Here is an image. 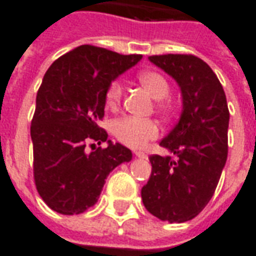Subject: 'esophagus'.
Listing matches in <instances>:
<instances>
[{
  "mask_svg": "<svg viewBox=\"0 0 256 256\" xmlns=\"http://www.w3.org/2000/svg\"><path fill=\"white\" fill-rule=\"evenodd\" d=\"M134 155L140 158V159H146V154L142 152V150H134Z\"/></svg>",
  "mask_w": 256,
  "mask_h": 256,
  "instance_id": "esophagus-1",
  "label": "esophagus"
}]
</instances>
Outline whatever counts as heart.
<instances>
[{"mask_svg":"<svg viewBox=\"0 0 256 256\" xmlns=\"http://www.w3.org/2000/svg\"><path fill=\"white\" fill-rule=\"evenodd\" d=\"M140 84L150 92V94L159 100L158 106L162 111L168 110L166 98L170 93V84L162 74L156 71H144L138 75ZM123 97V84L120 80H115L110 84L106 90V102L110 108H116ZM112 132L122 144L130 148H141L150 142V140L158 138L159 136V126L155 120L150 119H138V118L126 116L120 118L114 122Z\"/></svg>","mask_w":256,"mask_h":256,"instance_id":"heart-1","label":"heart"}]
</instances>
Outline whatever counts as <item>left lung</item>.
I'll return each instance as SVG.
<instances>
[{"mask_svg":"<svg viewBox=\"0 0 256 256\" xmlns=\"http://www.w3.org/2000/svg\"><path fill=\"white\" fill-rule=\"evenodd\" d=\"M176 79L182 94L180 120L160 141L177 156H150L152 172L141 189L145 208L170 224L193 220L208 204L228 159L229 110L214 71L193 54L150 56Z\"/></svg>","mask_w":256,"mask_h":256,"instance_id":"obj_1","label":"left lung"}]
</instances>
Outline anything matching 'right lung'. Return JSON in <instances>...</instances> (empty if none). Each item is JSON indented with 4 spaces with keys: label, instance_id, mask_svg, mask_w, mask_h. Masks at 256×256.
Returning <instances> with one entry per match:
<instances>
[{
    "label": "right lung",
    "instance_id": "add662e5",
    "mask_svg": "<svg viewBox=\"0 0 256 256\" xmlns=\"http://www.w3.org/2000/svg\"><path fill=\"white\" fill-rule=\"evenodd\" d=\"M141 58L80 45L48 68L36 93L31 140L36 190L53 211H86L97 203L108 174L132 160V150L106 140L108 134L97 123L104 118L112 80ZM94 142H108V146L102 150Z\"/></svg>",
    "mask_w": 256,
    "mask_h": 256
}]
</instances>
